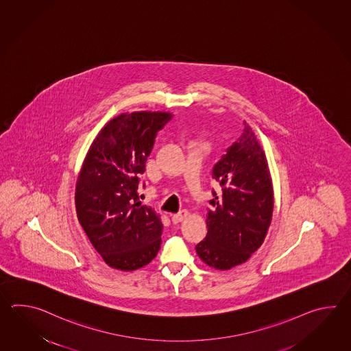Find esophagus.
<instances>
[{"label":"esophagus","mask_w":351,"mask_h":351,"mask_svg":"<svg viewBox=\"0 0 351 351\" xmlns=\"http://www.w3.org/2000/svg\"><path fill=\"white\" fill-rule=\"evenodd\" d=\"M188 215H189V212H188L186 209H183V210H180V212H178V213L173 215V223H179V222H183V221L186 219V217H188Z\"/></svg>","instance_id":"34e87169"}]
</instances>
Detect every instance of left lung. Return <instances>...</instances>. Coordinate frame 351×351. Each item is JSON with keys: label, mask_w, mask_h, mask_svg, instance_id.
<instances>
[{"label": "left lung", "mask_w": 351, "mask_h": 351, "mask_svg": "<svg viewBox=\"0 0 351 351\" xmlns=\"http://www.w3.org/2000/svg\"><path fill=\"white\" fill-rule=\"evenodd\" d=\"M243 132L217 162L212 177L221 192L212 191L207 212V236L195 251L216 269H230L245 262L261 247L269 230L274 191L269 165L246 121Z\"/></svg>", "instance_id": "1"}]
</instances>
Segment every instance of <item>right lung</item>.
<instances>
[{
	"label": "right lung",
	"instance_id": "right-lung-1",
	"mask_svg": "<svg viewBox=\"0 0 351 351\" xmlns=\"http://www.w3.org/2000/svg\"><path fill=\"white\" fill-rule=\"evenodd\" d=\"M172 117L121 114L99 133L82 165L75 193L77 218L112 269H141L160 248L163 224L154 209L143 206L138 191L158 132Z\"/></svg>",
	"mask_w": 351,
	"mask_h": 351
}]
</instances>
